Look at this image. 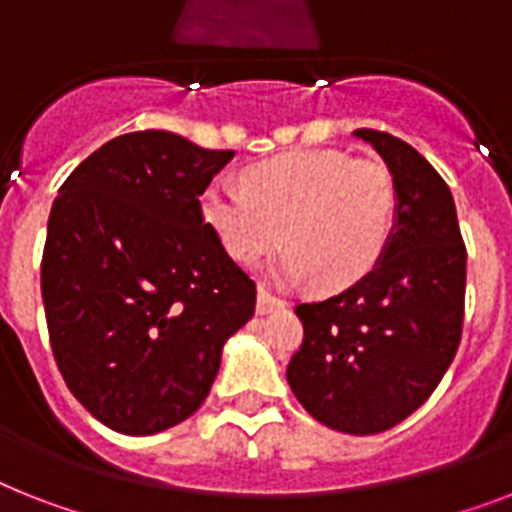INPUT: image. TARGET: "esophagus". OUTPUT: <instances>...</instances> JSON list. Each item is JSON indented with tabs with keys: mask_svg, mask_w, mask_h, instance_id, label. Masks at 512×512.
<instances>
[{
	"mask_svg": "<svg viewBox=\"0 0 512 512\" xmlns=\"http://www.w3.org/2000/svg\"><path fill=\"white\" fill-rule=\"evenodd\" d=\"M284 305H286L284 299L273 297V294H270L265 286H260V289H257V315H268V313H273V310H281Z\"/></svg>",
	"mask_w": 512,
	"mask_h": 512,
	"instance_id": "1",
	"label": "esophagus"
}]
</instances>
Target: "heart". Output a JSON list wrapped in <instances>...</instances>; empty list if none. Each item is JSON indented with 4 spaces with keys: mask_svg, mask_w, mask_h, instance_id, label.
Masks as SVG:
<instances>
[{
    "mask_svg": "<svg viewBox=\"0 0 512 512\" xmlns=\"http://www.w3.org/2000/svg\"><path fill=\"white\" fill-rule=\"evenodd\" d=\"M397 189L384 162L352 160L339 149H302L244 170L242 191L210 186L202 218L234 263L252 268L289 247L270 276L313 278L339 292L376 268L394 226Z\"/></svg>",
    "mask_w": 512,
    "mask_h": 512,
    "instance_id": "heart-1",
    "label": "heart"
}]
</instances>
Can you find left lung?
Returning a JSON list of instances; mask_svg holds the SVG:
<instances>
[{"label": "left lung", "mask_w": 512, "mask_h": 512, "mask_svg": "<svg viewBox=\"0 0 512 512\" xmlns=\"http://www.w3.org/2000/svg\"><path fill=\"white\" fill-rule=\"evenodd\" d=\"M394 178L397 210L384 255L350 289L299 305L305 339L286 368L315 421L381 434L429 400L463 331L465 244L444 178L410 144L355 131Z\"/></svg>", "instance_id": "8db88e82"}]
</instances>
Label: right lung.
Returning <instances> with one entry per match:
<instances>
[{"label": "right lung", "instance_id": "add662e5", "mask_svg": "<svg viewBox=\"0 0 512 512\" xmlns=\"http://www.w3.org/2000/svg\"><path fill=\"white\" fill-rule=\"evenodd\" d=\"M234 152L170 131L107 141L54 199L41 297L54 360L107 429L149 436L210 394L223 344L255 313V281L202 218Z\"/></svg>", "mask_w": 512, "mask_h": 512}]
</instances>
